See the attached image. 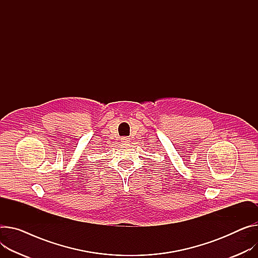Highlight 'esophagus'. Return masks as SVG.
I'll return each instance as SVG.
<instances>
[{"label":"esophagus","instance_id":"1","mask_svg":"<svg viewBox=\"0 0 258 258\" xmlns=\"http://www.w3.org/2000/svg\"><path fill=\"white\" fill-rule=\"evenodd\" d=\"M121 142L124 143V144H128V143H130V138L127 137V136H124V137L121 138Z\"/></svg>","mask_w":258,"mask_h":258}]
</instances>
